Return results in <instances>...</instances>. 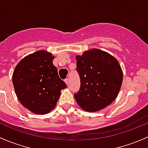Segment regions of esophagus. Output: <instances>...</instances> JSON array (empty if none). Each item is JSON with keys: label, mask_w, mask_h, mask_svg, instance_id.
I'll return each mask as SVG.
<instances>
[{"label": "esophagus", "mask_w": 148, "mask_h": 148, "mask_svg": "<svg viewBox=\"0 0 148 148\" xmlns=\"http://www.w3.org/2000/svg\"><path fill=\"white\" fill-rule=\"evenodd\" d=\"M64 82L66 84H68V82H69V79H68L67 78L65 79H64Z\"/></svg>", "instance_id": "34e87169"}]
</instances>
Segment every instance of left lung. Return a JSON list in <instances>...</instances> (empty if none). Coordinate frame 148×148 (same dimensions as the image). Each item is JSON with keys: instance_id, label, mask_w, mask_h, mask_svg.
Returning <instances> with one entry per match:
<instances>
[{"instance_id": "obj_1", "label": "left lung", "mask_w": 148, "mask_h": 148, "mask_svg": "<svg viewBox=\"0 0 148 148\" xmlns=\"http://www.w3.org/2000/svg\"><path fill=\"white\" fill-rule=\"evenodd\" d=\"M77 71L80 77V89L74 94L82 109L96 112L116 99L123 82V71L118 60L98 49L77 55Z\"/></svg>"}]
</instances>
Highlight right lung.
<instances>
[{
	"label": "right lung",
	"mask_w": 148,
	"mask_h": 148,
	"mask_svg": "<svg viewBox=\"0 0 148 148\" xmlns=\"http://www.w3.org/2000/svg\"><path fill=\"white\" fill-rule=\"evenodd\" d=\"M54 58L47 51H37L24 57L12 74V84L18 100L36 114L49 113L57 105L61 90L66 88L53 65Z\"/></svg>",
	"instance_id": "add662e5"
}]
</instances>
